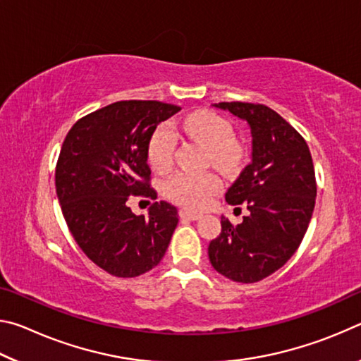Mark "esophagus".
<instances>
[{"instance_id":"esophagus-1","label":"esophagus","mask_w":361,"mask_h":361,"mask_svg":"<svg viewBox=\"0 0 361 361\" xmlns=\"http://www.w3.org/2000/svg\"><path fill=\"white\" fill-rule=\"evenodd\" d=\"M200 216V213H197V212H191V210H186V209H183V210H180V218H183V219H199Z\"/></svg>"}]
</instances>
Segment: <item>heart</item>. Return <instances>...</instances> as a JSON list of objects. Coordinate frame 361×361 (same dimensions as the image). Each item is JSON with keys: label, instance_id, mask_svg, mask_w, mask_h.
<instances>
[{"label": "heart", "instance_id": "obj_1", "mask_svg": "<svg viewBox=\"0 0 361 361\" xmlns=\"http://www.w3.org/2000/svg\"><path fill=\"white\" fill-rule=\"evenodd\" d=\"M183 129L207 148H210L212 161L218 167L229 170L237 166L240 159V149L232 138L234 130L228 121L213 111H195L188 114L181 122ZM176 132L172 124H161L152 132L148 143V159L156 172H167L172 167L176 151ZM221 189V180L212 172H181L173 173L164 183V192L173 202L189 207V209H202L210 199Z\"/></svg>", "mask_w": 361, "mask_h": 361}]
</instances>
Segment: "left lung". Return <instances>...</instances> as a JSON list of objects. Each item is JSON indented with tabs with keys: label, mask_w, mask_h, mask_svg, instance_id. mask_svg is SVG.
<instances>
[{
	"label": "left lung",
	"mask_w": 361,
	"mask_h": 361,
	"mask_svg": "<svg viewBox=\"0 0 361 361\" xmlns=\"http://www.w3.org/2000/svg\"><path fill=\"white\" fill-rule=\"evenodd\" d=\"M213 106L247 122L252 161L226 192L228 204L245 202L250 215L237 226L221 216L209 258L234 282H259L295 255L307 231L317 197L312 156L305 140L271 108L242 102Z\"/></svg>",
	"instance_id": "obj_1"
}]
</instances>
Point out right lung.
Wrapping results in <instances>:
<instances>
[{"label":"right lung","instance_id":"1","mask_svg":"<svg viewBox=\"0 0 361 361\" xmlns=\"http://www.w3.org/2000/svg\"><path fill=\"white\" fill-rule=\"evenodd\" d=\"M180 109L156 100L111 103L79 119L60 149L56 189L65 221L85 256L114 277L156 267L178 224V210L166 200L152 204L148 218L132 213L127 200L156 199L148 143Z\"/></svg>","mask_w":361,"mask_h":361}]
</instances>
